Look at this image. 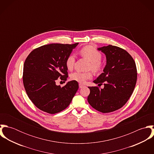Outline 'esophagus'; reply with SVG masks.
<instances>
[{
    "mask_svg": "<svg viewBox=\"0 0 154 154\" xmlns=\"http://www.w3.org/2000/svg\"><path fill=\"white\" fill-rule=\"evenodd\" d=\"M79 88H83L84 87H85V85H84L83 84H79Z\"/></svg>",
    "mask_w": 154,
    "mask_h": 154,
    "instance_id": "1",
    "label": "esophagus"
}]
</instances>
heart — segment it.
Listing matches in <instances>:
<instances>
[{"mask_svg": "<svg viewBox=\"0 0 154 154\" xmlns=\"http://www.w3.org/2000/svg\"><path fill=\"white\" fill-rule=\"evenodd\" d=\"M79 53L82 57L87 59L90 62L88 67L89 69H92L95 72H98L101 70L102 67L101 63L102 55L100 51L92 46L87 45L83 47ZM75 63V56L73 54H70L66 59V67L68 70H72L73 69ZM92 77V73L91 71L86 72L76 71L70 75V79L72 80L81 84L85 83L87 80L91 79Z\"/></svg>", "mask_w": 154, "mask_h": 154, "instance_id": "heart-1", "label": "heart"}]
</instances>
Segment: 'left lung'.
Masks as SVG:
<instances>
[{
    "instance_id": "obj_1",
    "label": "left lung",
    "mask_w": 154,
    "mask_h": 154,
    "mask_svg": "<svg viewBox=\"0 0 154 154\" xmlns=\"http://www.w3.org/2000/svg\"><path fill=\"white\" fill-rule=\"evenodd\" d=\"M106 56L103 73L93 82L104 87H89V104L103 113L122 108L132 95L137 81V69L131 54L125 50L109 45L98 48Z\"/></svg>"
}]
</instances>
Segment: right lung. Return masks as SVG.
I'll list each match as a JSON object with an SVG mask.
<instances>
[{"label":"right lung","instance_id":"add662e5","mask_svg":"<svg viewBox=\"0 0 154 154\" xmlns=\"http://www.w3.org/2000/svg\"><path fill=\"white\" fill-rule=\"evenodd\" d=\"M78 44H46L32 50L26 57L23 70V84L32 103L49 114L66 109L79 88L71 81L63 87L56 84L58 78L66 81V59Z\"/></svg>","mask_w":154,"mask_h":154}]
</instances>
